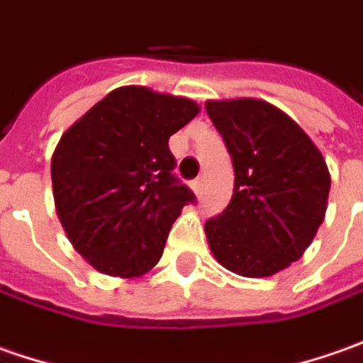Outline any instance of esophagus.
<instances>
[{"label": "esophagus", "instance_id": "obj_1", "mask_svg": "<svg viewBox=\"0 0 363 363\" xmlns=\"http://www.w3.org/2000/svg\"><path fill=\"white\" fill-rule=\"evenodd\" d=\"M203 186H205V182H203V179H196V181H193V191L196 194L203 193Z\"/></svg>", "mask_w": 363, "mask_h": 363}]
</instances>
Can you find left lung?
Here are the masks:
<instances>
[{
    "label": "left lung",
    "instance_id": "left-lung-1",
    "mask_svg": "<svg viewBox=\"0 0 363 363\" xmlns=\"http://www.w3.org/2000/svg\"><path fill=\"white\" fill-rule=\"evenodd\" d=\"M235 169L229 206L205 223L211 253L243 277H271L306 253L325 219L331 179L319 148L257 98L206 100Z\"/></svg>",
    "mask_w": 363,
    "mask_h": 363
}]
</instances>
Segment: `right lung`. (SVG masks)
Returning a JSON list of instances; mask_svg holds the SVG:
<instances>
[{
	"mask_svg": "<svg viewBox=\"0 0 363 363\" xmlns=\"http://www.w3.org/2000/svg\"><path fill=\"white\" fill-rule=\"evenodd\" d=\"M182 96L122 86L62 134L52 157L57 219L96 271L134 279L162 257L194 194L174 179L169 138L199 114Z\"/></svg>",
	"mask_w": 363,
	"mask_h": 363,
	"instance_id": "obj_1",
	"label": "right lung"
}]
</instances>
